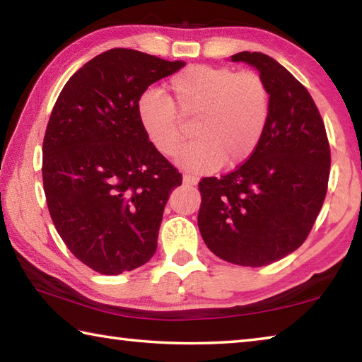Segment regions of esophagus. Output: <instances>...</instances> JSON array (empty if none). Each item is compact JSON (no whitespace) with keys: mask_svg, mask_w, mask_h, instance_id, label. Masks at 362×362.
Here are the masks:
<instances>
[{"mask_svg":"<svg viewBox=\"0 0 362 362\" xmlns=\"http://www.w3.org/2000/svg\"><path fill=\"white\" fill-rule=\"evenodd\" d=\"M183 183H185V185H188V187H193V185H196V183H198V177L189 175V174H183Z\"/></svg>","mask_w":362,"mask_h":362,"instance_id":"1","label":"esophagus"}]
</instances>
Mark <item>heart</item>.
Returning a JSON list of instances; mask_svg holds the SVG:
<instances>
[{
  "label": "heart",
  "mask_w": 362,
  "mask_h": 362,
  "mask_svg": "<svg viewBox=\"0 0 362 362\" xmlns=\"http://www.w3.org/2000/svg\"><path fill=\"white\" fill-rule=\"evenodd\" d=\"M170 95L150 89L137 115L151 145L166 158L180 153L189 126L194 140L180 161L193 170L235 168L259 146L269 115L267 84L254 71L192 65L169 81Z\"/></svg>",
  "instance_id": "obj_1"
}]
</instances>
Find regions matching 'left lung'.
Masks as SVG:
<instances>
[{
  "label": "left lung",
  "instance_id": "left-lung-1",
  "mask_svg": "<svg viewBox=\"0 0 362 362\" xmlns=\"http://www.w3.org/2000/svg\"><path fill=\"white\" fill-rule=\"evenodd\" d=\"M231 60L259 70L269 115L249 159L222 177L201 179L198 226L222 260L265 267L308 238L327 193L330 146L315 100L283 65L247 51Z\"/></svg>",
  "mask_w": 362,
  "mask_h": 362
}]
</instances>
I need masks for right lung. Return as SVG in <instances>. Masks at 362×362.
<instances>
[{"mask_svg": "<svg viewBox=\"0 0 362 362\" xmlns=\"http://www.w3.org/2000/svg\"><path fill=\"white\" fill-rule=\"evenodd\" d=\"M185 62L115 47L64 86L42 142V185L70 252L102 274L142 267L182 174L146 137L137 102Z\"/></svg>", "mask_w": 362, "mask_h": 362, "instance_id": "add662e5", "label": "right lung"}]
</instances>
